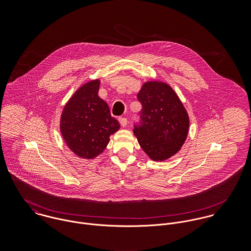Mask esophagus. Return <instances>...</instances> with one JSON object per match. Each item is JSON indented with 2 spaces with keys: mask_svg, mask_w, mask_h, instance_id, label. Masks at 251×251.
I'll list each match as a JSON object with an SVG mask.
<instances>
[{
  "mask_svg": "<svg viewBox=\"0 0 251 251\" xmlns=\"http://www.w3.org/2000/svg\"><path fill=\"white\" fill-rule=\"evenodd\" d=\"M119 122H120V124H121L122 126H126L127 125V119L125 118V117L119 118Z\"/></svg>",
  "mask_w": 251,
  "mask_h": 251,
  "instance_id": "esophagus-1",
  "label": "esophagus"
}]
</instances>
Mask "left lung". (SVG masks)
<instances>
[{
	"instance_id": "8db88e82",
	"label": "left lung",
	"mask_w": 251,
	"mask_h": 251,
	"mask_svg": "<svg viewBox=\"0 0 251 251\" xmlns=\"http://www.w3.org/2000/svg\"><path fill=\"white\" fill-rule=\"evenodd\" d=\"M142 104L133 132L149 157L163 161L176 154L188 133L189 118L179 97L166 83L149 81L137 95Z\"/></svg>"
}]
</instances>
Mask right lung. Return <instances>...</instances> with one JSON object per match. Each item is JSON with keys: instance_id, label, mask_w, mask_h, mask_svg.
I'll use <instances>...</instances> for the list:
<instances>
[{"instance_id": "add662e5", "label": "right lung", "mask_w": 251, "mask_h": 251, "mask_svg": "<svg viewBox=\"0 0 251 251\" xmlns=\"http://www.w3.org/2000/svg\"><path fill=\"white\" fill-rule=\"evenodd\" d=\"M99 79L81 86L68 101L61 116V133L76 155L91 159L106 148L110 135L120 128L108 104L99 97Z\"/></svg>"}]
</instances>
